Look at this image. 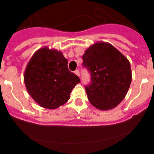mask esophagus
I'll return each instance as SVG.
<instances>
[{"label":"esophagus","mask_w":154,"mask_h":154,"mask_svg":"<svg viewBox=\"0 0 154 154\" xmlns=\"http://www.w3.org/2000/svg\"><path fill=\"white\" fill-rule=\"evenodd\" d=\"M74 72H75V74L76 75H78L79 77V76H80V72H79V70H78V69L75 70V71Z\"/></svg>","instance_id":"1"}]
</instances>
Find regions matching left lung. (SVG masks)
I'll return each instance as SVG.
<instances>
[{
    "instance_id": "obj_1",
    "label": "left lung",
    "mask_w": 154,
    "mask_h": 154,
    "mask_svg": "<svg viewBox=\"0 0 154 154\" xmlns=\"http://www.w3.org/2000/svg\"><path fill=\"white\" fill-rule=\"evenodd\" d=\"M91 82L85 88L90 103L100 110L114 108L125 98L131 82L129 61L112 45L97 43L82 56Z\"/></svg>"
}]
</instances>
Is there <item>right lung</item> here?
I'll return each mask as SVG.
<instances>
[{"instance_id": "1", "label": "right lung", "mask_w": 154, "mask_h": 154, "mask_svg": "<svg viewBox=\"0 0 154 154\" xmlns=\"http://www.w3.org/2000/svg\"><path fill=\"white\" fill-rule=\"evenodd\" d=\"M79 82V76L68 69V60L63 53L47 47L34 53L24 72L29 94L40 106L49 109L64 105Z\"/></svg>"}]
</instances>
